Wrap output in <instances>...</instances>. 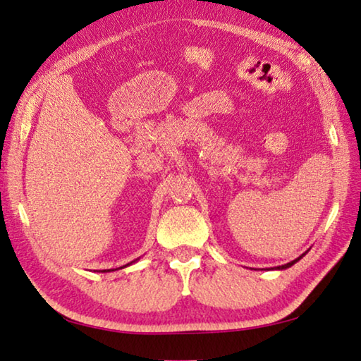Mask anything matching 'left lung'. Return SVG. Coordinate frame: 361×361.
<instances>
[{"label": "left lung", "mask_w": 361, "mask_h": 361, "mask_svg": "<svg viewBox=\"0 0 361 361\" xmlns=\"http://www.w3.org/2000/svg\"><path fill=\"white\" fill-rule=\"evenodd\" d=\"M302 255H305V254H302ZM302 255H301V257H298V258H296V260H293V262H290V263H287V264H282V267H277V268H279V269H286V268H290V267H292V264H295L296 262H298V260H300V258H302Z\"/></svg>", "instance_id": "obj_1"}]
</instances>
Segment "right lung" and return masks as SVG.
I'll use <instances>...</instances> for the list:
<instances>
[{
    "label": "right lung",
    "mask_w": 361,
    "mask_h": 361,
    "mask_svg": "<svg viewBox=\"0 0 361 361\" xmlns=\"http://www.w3.org/2000/svg\"><path fill=\"white\" fill-rule=\"evenodd\" d=\"M131 263H133V262H131ZM128 264H130V263H128ZM128 264H125V267H128ZM125 267H122V268H125ZM107 271H109V269H107Z\"/></svg>",
    "instance_id": "1"
}]
</instances>
